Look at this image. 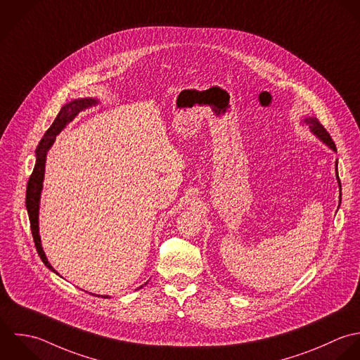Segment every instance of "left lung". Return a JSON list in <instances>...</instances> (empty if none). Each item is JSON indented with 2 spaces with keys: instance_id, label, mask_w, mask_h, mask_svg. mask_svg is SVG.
<instances>
[{
  "instance_id": "obj_1",
  "label": "left lung",
  "mask_w": 360,
  "mask_h": 360,
  "mask_svg": "<svg viewBox=\"0 0 360 360\" xmlns=\"http://www.w3.org/2000/svg\"><path fill=\"white\" fill-rule=\"evenodd\" d=\"M304 122L310 127V129H311L320 139H323V142H326L333 150H337V146H335V143H334V141H333L330 132L320 124V121L317 120L316 117H309V119H304ZM337 166H338V162H337ZM335 170H337L338 184H340V188H341V180H340V177H338V169L335 167Z\"/></svg>"
}]
</instances>
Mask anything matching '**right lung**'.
I'll list each match as a JSON object with an SVG mask.
<instances>
[{
  "instance_id": "obj_1",
  "label": "right lung",
  "mask_w": 360,
  "mask_h": 360,
  "mask_svg": "<svg viewBox=\"0 0 360 360\" xmlns=\"http://www.w3.org/2000/svg\"><path fill=\"white\" fill-rule=\"evenodd\" d=\"M98 102L95 99H79V101H74L68 105H65L58 116L56 117L54 122L50 125V128L46 131V134L43 135L41 141L39 142L37 148H36V165L34 169L29 177L27 181V190H26V208H27V214H29V221H30V229H32V236L34 240V245L36 250L41 258V261L44 262L46 266H49L51 271L56 272V269L50 265V262L46 258V254L41 248L40 244V236H39V200H40V193H41V187H43V176H44V165H46V155L47 150L50 149V146L53 145L56 135L70 122L74 120L75 116L92 106L96 105ZM57 274V272H56Z\"/></svg>"
}]
</instances>
